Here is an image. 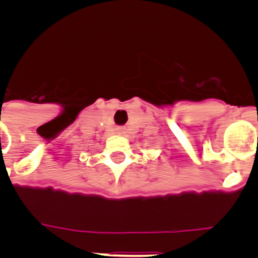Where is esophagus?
<instances>
[{
  "label": "esophagus",
  "instance_id": "1",
  "mask_svg": "<svg viewBox=\"0 0 258 258\" xmlns=\"http://www.w3.org/2000/svg\"><path fill=\"white\" fill-rule=\"evenodd\" d=\"M116 133H117V134H125V133H126V129H125L124 126H118V127H116Z\"/></svg>",
  "mask_w": 258,
  "mask_h": 258
}]
</instances>
